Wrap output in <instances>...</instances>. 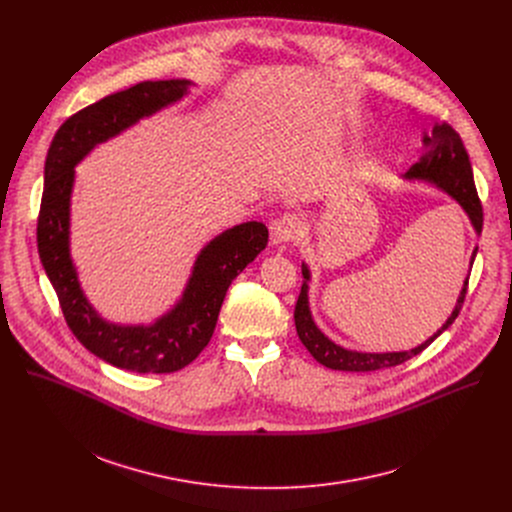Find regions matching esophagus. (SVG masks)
Instances as JSON below:
<instances>
[{
	"instance_id": "34e87169",
	"label": "esophagus",
	"mask_w": 512,
	"mask_h": 512,
	"mask_svg": "<svg viewBox=\"0 0 512 512\" xmlns=\"http://www.w3.org/2000/svg\"><path fill=\"white\" fill-rule=\"evenodd\" d=\"M269 231H271L273 245L289 243V241H296L304 233V223H302V218L296 214H283L279 218H273L269 225Z\"/></svg>"
}]
</instances>
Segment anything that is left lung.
<instances>
[{
    "instance_id": "obj_1",
    "label": "left lung",
    "mask_w": 512,
    "mask_h": 512,
    "mask_svg": "<svg viewBox=\"0 0 512 512\" xmlns=\"http://www.w3.org/2000/svg\"><path fill=\"white\" fill-rule=\"evenodd\" d=\"M423 143L429 145V152L409 168V172L405 174V178L409 180H425L435 184L437 188H442L446 194H450L470 216V223L474 227L476 233L482 231V204L476 192V184H474V176H472V166H470V158L468 152L462 143V137L458 135V131L450 125V123H442L435 125L431 137L423 135ZM476 251L472 253V261L476 257ZM302 275H304V285L300 291V298L294 310V320H296V330L298 336L302 340V344L310 350V354L324 364L328 369L334 371H350V373H367V371H379V369H389V367H397V364L417 356L419 352H423L437 336H440L444 330H448L454 320L458 318L462 304L466 300V291H468V277L464 281V287L458 296L456 308L452 312V316L446 320V324L437 330L431 338H427L423 344H419L413 350H405V352H356V350H346L338 344H334L328 336H324L320 332V328L314 324L312 314H310V306H308V281H310V271L306 265H302Z\"/></svg>"
}]
</instances>
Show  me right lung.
I'll use <instances>...</instances> for the list:
<instances>
[{"instance_id": "right-lung-1", "label": "right lung", "mask_w": 512, "mask_h": 512, "mask_svg": "<svg viewBox=\"0 0 512 512\" xmlns=\"http://www.w3.org/2000/svg\"><path fill=\"white\" fill-rule=\"evenodd\" d=\"M188 81H143L70 115L56 131L38 214V253L77 340L113 367L133 373H176L210 342L231 281L267 247V227L251 221L214 237L196 257L182 300L152 326L105 322L87 302L68 249L75 166L97 143L121 133L188 91Z\"/></svg>"}]
</instances>
